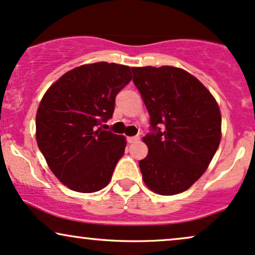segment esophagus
I'll list each match as a JSON object with an SVG mask.
<instances>
[{
    "label": "esophagus",
    "mask_w": 255,
    "mask_h": 255,
    "mask_svg": "<svg viewBox=\"0 0 255 255\" xmlns=\"http://www.w3.org/2000/svg\"><path fill=\"white\" fill-rule=\"evenodd\" d=\"M127 140H128V143H134V142H137V140H139V137L138 136H134V137H128L127 138Z\"/></svg>",
    "instance_id": "1"
}]
</instances>
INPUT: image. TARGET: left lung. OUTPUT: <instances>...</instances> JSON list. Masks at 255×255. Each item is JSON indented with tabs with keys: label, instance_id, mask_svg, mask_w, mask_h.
<instances>
[{
	"label": "left lung",
	"instance_id": "obj_1",
	"mask_svg": "<svg viewBox=\"0 0 255 255\" xmlns=\"http://www.w3.org/2000/svg\"><path fill=\"white\" fill-rule=\"evenodd\" d=\"M131 70L152 130L143 137L149 149L139 161L144 183L165 196L183 193L203 175L219 147L218 103L199 79L182 68L145 66Z\"/></svg>",
	"mask_w": 255,
	"mask_h": 255
}]
</instances>
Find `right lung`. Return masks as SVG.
I'll return each mask as SVG.
<instances>
[{"mask_svg": "<svg viewBox=\"0 0 255 255\" xmlns=\"http://www.w3.org/2000/svg\"><path fill=\"white\" fill-rule=\"evenodd\" d=\"M132 79L128 66L94 62L66 72L46 91L36 112V142L61 183L94 193L110 183L127 139L102 128L115 98Z\"/></svg>", "mask_w": 255, "mask_h": 255, "instance_id": "1", "label": "right lung"}]
</instances>
